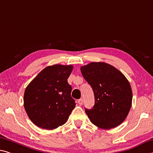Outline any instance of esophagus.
<instances>
[{"instance_id":"34e87169","label":"esophagus","mask_w":153,"mask_h":153,"mask_svg":"<svg viewBox=\"0 0 153 153\" xmlns=\"http://www.w3.org/2000/svg\"><path fill=\"white\" fill-rule=\"evenodd\" d=\"M77 103H78L79 105H82V104L83 103V99H78V101H77Z\"/></svg>"}]
</instances>
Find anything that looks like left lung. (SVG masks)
Instances as JSON below:
<instances>
[{
	"mask_svg": "<svg viewBox=\"0 0 153 153\" xmlns=\"http://www.w3.org/2000/svg\"><path fill=\"white\" fill-rule=\"evenodd\" d=\"M80 70L94 92V106L90 110L85 108L91 122L105 129L120 125L131 107L132 90L129 81L119 70L105 62H91Z\"/></svg>",
	"mask_w": 153,
	"mask_h": 153,
	"instance_id": "8db88e82",
	"label": "left lung"
}]
</instances>
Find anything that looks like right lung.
I'll return each mask as SVG.
<instances>
[{"mask_svg": "<svg viewBox=\"0 0 153 153\" xmlns=\"http://www.w3.org/2000/svg\"><path fill=\"white\" fill-rule=\"evenodd\" d=\"M73 68V65L48 66L26 88L24 108L37 127L52 130L64 125L76 107L71 86L67 82Z\"/></svg>", "mask_w": 153, "mask_h": 153, "instance_id": "1", "label": "right lung"}]
</instances>
